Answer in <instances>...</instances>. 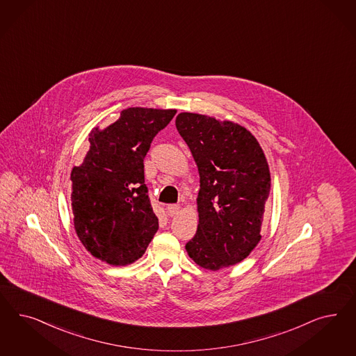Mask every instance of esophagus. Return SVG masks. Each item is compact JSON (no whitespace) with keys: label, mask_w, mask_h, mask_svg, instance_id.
<instances>
[{"label":"esophagus","mask_w":356,"mask_h":356,"mask_svg":"<svg viewBox=\"0 0 356 356\" xmlns=\"http://www.w3.org/2000/svg\"><path fill=\"white\" fill-rule=\"evenodd\" d=\"M179 208L181 207L178 206V204H169L168 208H166L168 209V215L169 216H175L179 212Z\"/></svg>","instance_id":"34e87169"}]
</instances>
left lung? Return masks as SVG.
<instances>
[{
	"mask_svg": "<svg viewBox=\"0 0 356 356\" xmlns=\"http://www.w3.org/2000/svg\"><path fill=\"white\" fill-rule=\"evenodd\" d=\"M175 126L200 177L199 224L186 252L196 264L212 271L240 264L262 237L271 187L264 150L245 127L229 120L181 113Z\"/></svg>",
	"mask_w": 356,
	"mask_h": 356,
	"instance_id": "8db88e82",
	"label": "left lung"
}]
</instances>
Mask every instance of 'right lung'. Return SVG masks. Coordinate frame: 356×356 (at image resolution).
I'll list each match as a JSON object with an SVG mask.
<instances>
[{"label": "right lung", "instance_id": "1", "mask_svg": "<svg viewBox=\"0 0 356 356\" xmlns=\"http://www.w3.org/2000/svg\"><path fill=\"white\" fill-rule=\"evenodd\" d=\"M177 110L129 107L119 119L89 134L90 148L70 172L74 229L92 257L113 266L134 264L159 229L144 159L153 138Z\"/></svg>", "mask_w": 356, "mask_h": 356}]
</instances>
